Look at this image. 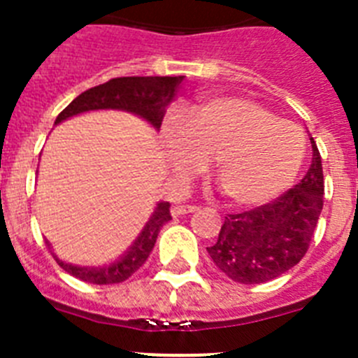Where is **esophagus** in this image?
<instances>
[{
	"instance_id": "34e87169",
	"label": "esophagus",
	"mask_w": 358,
	"mask_h": 358,
	"mask_svg": "<svg viewBox=\"0 0 358 358\" xmlns=\"http://www.w3.org/2000/svg\"><path fill=\"white\" fill-rule=\"evenodd\" d=\"M199 210V206L196 205H176L172 208V215L173 217H179V215L185 214H194V212Z\"/></svg>"
}]
</instances>
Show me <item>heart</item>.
Returning a JSON list of instances; mask_svg holds the SVG:
<instances>
[{
  "instance_id": "obj_1",
  "label": "heart",
  "mask_w": 358,
  "mask_h": 358,
  "mask_svg": "<svg viewBox=\"0 0 358 358\" xmlns=\"http://www.w3.org/2000/svg\"><path fill=\"white\" fill-rule=\"evenodd\" d=\"M162 131L177 172L190 173L203 159L212 161L223 194L239 205H259L282 194L306 157V138L296 124L236 96L206 100L188 119L172 111Z\"/></svg>"
}]
</instances>
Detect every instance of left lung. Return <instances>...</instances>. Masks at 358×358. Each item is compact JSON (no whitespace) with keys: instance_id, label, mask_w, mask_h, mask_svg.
I'll list each match as a JSON object with an SVG mask.
<instances>
[{"instance_id":"obj_1","label":"left lung","mask_w":358,"mask_h":358,"mask_svg":"<svg viewBox=\"0 0 358 358\" xmlns=\"http://www.w3.org/2000/svg\"><path fill=\"white\" fill-rule=\"evenodd\" d=\"M311 146V166L296 186L267 205L225 217L217 241L206 250L230 280L265 283L306 256L324 206L322 159L313 137Z\"/></svg>"}]
</instances>
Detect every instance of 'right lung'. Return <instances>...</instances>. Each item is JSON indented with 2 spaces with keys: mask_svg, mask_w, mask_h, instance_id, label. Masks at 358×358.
<instances>
[{
  "mask_svg": "<svg viewBox=\"0 0 358 358\" xmlns=\"http://www.w3.org/2000/svg\"><path fill=\"white\" fill-rule=\"evenodd\" d=\"M182 82V76H120L111 78L106 84L94 85L91 90L78 94L58 117L55 124L75 117L85 111L94 109H120L129 111L133 115L143 117L144 120L159 129L162 124V117L166 113V106L176 96L177 87ZM172 220L170 214V203H159L150 221L133 241V245L124 254L122 258L104 267H80L71 265L56 258L66 273L71 276L87 283L96 285H109V283H120L128 280L133 273H137L143 267L144 262L152 252L153 245L157 241L159 230L164 223Z\"/></svg>",
  "mask_w": 358,
  "mask_h": 358,
  "instance_id": "right-lung-1",
  "label": "right lung"
}]
</instances>
